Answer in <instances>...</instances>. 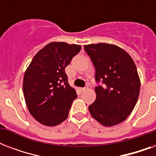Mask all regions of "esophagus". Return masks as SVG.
<instances>
[{
    "instance_id": "esophagus-1",
    "label": "esophagus",
    "mask_w": 156,
    "mask_h": 156,
    "mask_svg": "<svg viewBox=\"0 0 156 156\" xmlns=\"http://www.w3.org/2000/svg\"><path fill=\"white\" fill-rule=\"evenodd\" d=\"M87 90V88L84 87V88H80V90H81V92H84L85 90Z\"/></svg>"
}]
</instances>
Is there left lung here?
Segmentation results:
<instances>
[{"label": "left lung", "instance_id": "1", "mask_svg": "<svg viewBox=\"0 0 156 156\" xmlns=\"http://www.w3.org/2000/svg\"><path fill=\"white\" fill-rule=\"evenodd\" d=\"M95 68L96 99L89 106L93 118L104 126L124 121L135 107L140 79L133 59L118 46L100 43L84 45Z\"/></svg>", "mask_w": 156, "mask_h": 156}]
</instances>
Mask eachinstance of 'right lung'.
Segmentation results:
<instances>
[{"mask_svg": "<svg viewBox=\"0 0 156 156\" xmlns=\"http://www.w3.org/2000/svg\"><path fill=\"white\" fill-rule=\"evenodd\" d=\"M81 46L52 42L36 53L23 78V93L30 113L42 125L57 126L68 117L76 90L65 69Z\"/></svg>", "mask_w": 156, "mask_h": 156, "instance_id": "obj_1", "label": "right lung"}]
</instances>
